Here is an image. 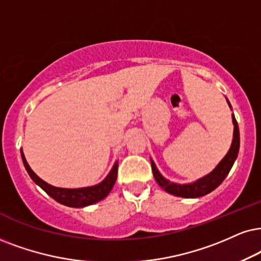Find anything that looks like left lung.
<instances>
[{
	"instance_id": "1",
	"label": "left lung",
	"mask_w": 261,
	"mask_h": 261,
	"mask_svg": "<svg viewBox=\"0 0 261 261\" xmlns=\"http://www.w3.org/2000/svg\"><path fill=\"white\" fill-rule=\"evenodd\" d=\"M227 105L231 108L229 100L226 98ZM232 124H233V136H232V143L230 147L229 151H227L225 156L220 160V163L214 167L212 172L202 178H199L195 182L193 183H187V184H178L170 182L169 179H166L163 174L160 173V171L158 170L156 165L150 159L151 163V170H153V174L155 180L158 184L163 188L165 191L171 194V195L179 196V197H186V199H195V197H201L210 194L211 191H213L216 188H218L224 179H225L227 174H229L230 170H231L233 163H235L237 155H239L240 150V130L237 121L235 119V115L232 114Z\"/></svg>"
}]
</instances>
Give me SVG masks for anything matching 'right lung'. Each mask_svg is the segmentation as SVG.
<instances>
[{"instance_id": "1", "label": "right lung", "mask_w": 261, "mask_h": 261, "mask_svg": "<svg viewBox=\"0 0 261 261\" xmlns=\"http://www.w3.org/2000/svg\"><path fill=\"white\" fill-rule=\"evenodd\" d=\"M22 163L26 171H28L29 176L34 182L42 188L49 196L53 197L59 203L65 204L68 207H74V208H81V207H87L90 204H94L98 202V201L103 200L108 194L111 193L112 188H113L115 180H117L118 174V161H115L113 167L107 174V177L102 180L101 183L96 184V186L85 187V188H77V189H67V188H58L48 184L47 182L41 179L31 167L29 166L28 161L25 159V155L22 153V149H20Z\"/></svg>"}]
</instances>
